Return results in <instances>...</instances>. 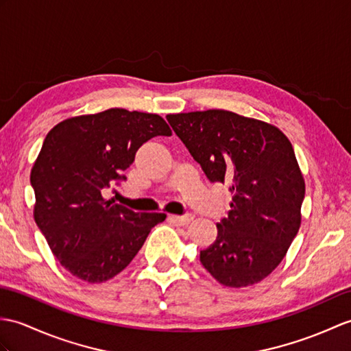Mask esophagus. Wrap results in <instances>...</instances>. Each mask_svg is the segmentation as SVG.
Here are the masks:
<instances>
[{"label": "esophagus", "instance_id": "obj_1", "mask_svg": "<svg viewBox=\"0 0 351 351\" xmlns=\"http://www.w3.org/2000/svg\"><path fill=\"white\" fill-rule=\"evenodd\" d=\"M167 219L176 226H186L190 221H193V215H169Z\"/></svg>", "mask_w": 351, "mask_h": 351}]
</instances>
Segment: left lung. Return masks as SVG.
<instances>
[{
	"label": "left lung",
	"instance_id": "8db88e82",
	"mask_svg": "<svg viewBox=\"0 0 351 351\" xmlns=\"http://www.w3.org/2000/svg\"><path fill=\"white\" fill-rule=\"evenodd\" d=\"M210 182L229 184V217L200 262L227 287L252 286L286 256L300 227L305 182L289 138L221 109L166 117Z\"/></svg>",
	"mask_w": 351,
	"mask_h": 351
}]
</instances>
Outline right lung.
Listing matches in <instances>:
<instances>
[{"mask_svg":"<svg viewBox=\"0 0 351 351\" xmlns=\"http://www.w3.org/2000/svg\"><path fill=\"white\" fill-rule=\"evenodd\" d=\"M172 130L156 113L108 109L69 118L47 133L31 170L34 219L53 256L86 282L125 269L166 214L134 213L104 199L141 146Z\"/></svg>","mask_w":351,"mask_h":351,"instance_id":"obj_1","label":"right lung"}]
</instances>
